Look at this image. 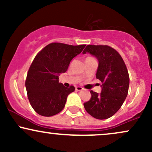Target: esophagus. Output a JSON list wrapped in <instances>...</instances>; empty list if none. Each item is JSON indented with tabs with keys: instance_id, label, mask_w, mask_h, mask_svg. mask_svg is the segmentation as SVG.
Instances as JSON below:
<instances>
[{
	"instance_id": "34e87169",
	"label": "esophagus",
	"mask_w": 152,
	"mask_h": 152,
	"mask_svg": "<svg viewBox=\"0 0 152 152\" xmlns=\"http://www.w3.org/2000/svg\"><path fill=\"white\" fill-rule=\"evenodd\" d=\"M76 90L78 91H82L83 90V88L81 86H76Z\"/></svg>"
}]
</instances>
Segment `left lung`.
Instances as JSON below:
<instances>
[{"label":"left lung","instance_id":"1","mask_svg":"<svg viewBox=\"0 0 152 152\" xmlns=\"http://www.w3.org/2000/svg\"><path fill=\"white\" fill-rule=\"evenodd\" d=\"M90 53L98 60L96 77L102 81L100 94L91 91V98L83 104L91 116L106 119L116 114L124 102L129 86V76L120 54L108 46L88 45L83 54Z\"/></svg>","mask_w":152,"mask_h":152}]
</instances>
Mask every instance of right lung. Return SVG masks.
Wrapping results in <instances>:
<instances>
[{"mask_svg": "<svg viewBox=\"0 0 152 152\" xmlns=\"http://www.w3.org/2000/svg\"><path fill=\"white\" fill-rule=\"evenodd\" d=\"M85 46L50 43L35 57L28 72L26 88L31 105L37 114L51 116L64 109L67 96L75 88H66L59 83L58 76L67 71L71 61Z\"/></svg>", "mask_w": 152, "mask_h": 152, "instance_id": "1", "label": "right lung"}]
</instances>
